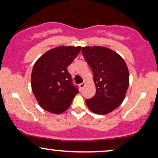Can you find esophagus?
<instances>
[{"instance_id":"esophagus-1","label":"esophagus","mask_w":158,"mask_h":158,"mask_svg":"<svg viewBox=\"0 0 158 158\" xmlns=\"http://www.w3.org/2000/svg\"><path fill=\"white\" fill-rule=\"evenodd\" d=\"M85 85V83H81L79 85V88H80V90H82L83 89V88H84V86Z\"/></svg>"}]
</instances>
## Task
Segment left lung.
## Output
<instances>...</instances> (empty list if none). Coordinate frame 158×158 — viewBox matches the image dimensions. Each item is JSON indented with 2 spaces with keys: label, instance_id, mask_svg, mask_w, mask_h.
Segmentation results:
<instances>
[{
  "label": "left lung",
  "instance_id": "left-lung-1",
  "mask_svg": "<svg viewBox=\"0 0 158 158\" xmlns=\"http://www.w3.org/2000/svg\"><path fill=\"white\" fill-rule=\"evenodd\" d=\"M82 53L94 74L96 89L94 96L85 100L86 105L95 114H109L122 104L126 96L129 83L126 62L106 47H82Z\"/></svg>",
  "mask_w": 158,
  "mask_h": 158
}]
</instances>
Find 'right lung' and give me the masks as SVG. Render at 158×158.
<instances>
[{
	"instance_id": "add662e5",
	"label": "right lung",
	"mask_w": 158,
	"mask_h": 158,
	"mask_svg": "<svg viewBox=\"0 0 158 158\" xmlns=\"http://www.w3.org/2000/svg\"><path fill=\"white\" fill-rule=\"evenodd\" d=\"M81 48L57 47L36 60L31 73V89L43 109L61 114L68 110L73 98L78 94L68 67L78 55Z\"/></svg>"
}]
</instances>
